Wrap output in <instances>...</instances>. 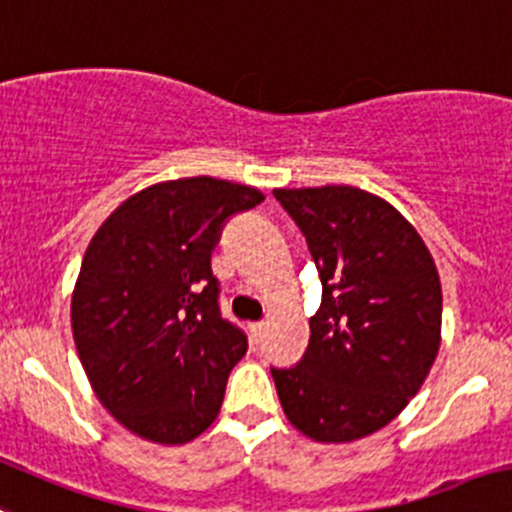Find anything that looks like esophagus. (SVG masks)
<instances>
[{"instance_id": "esophagus-1", "label": "esophagus", "mask_w": 512, "mask_h": 512, "mask_svg": "<svg viewBox=\"0 0 512 512\" xmlns=\"http://www.w3.org/2000/svg\"><path fill=\"white\" fill-rule=\"evenodd\" d=\"M265 322H255V325H250V337H252V342H255V345H260L262 342V337H265Z\"/></svg>"}]
</instances>
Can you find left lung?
I'll return each instance as SVG.
<instances>
[{"label":"left lung","mask_w":512,"mask_h":512,"mask_svg":"<svg viewBox=\"0 0 512 512\" xmlns=\"http://www.w3.org/2000/svg\"><path fill=\"white\" fill-rule=\"evenodd\" d=\"M305 235L322 282L310 342L270 367L287 420L317 443L385 428L420 390L440 347L443 292L415 227L347 185L275 190Z\"/></svg>","instance_id":"obj_1"}]
</instances>
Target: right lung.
<instances>
[{
	"label": "right lung",
	"instance_id": "right-lung-1",
	"mask_svg": "<svg viewBox=\"0 0 512 512\" xmlns=\"http://www.w3.org/2000/svg\"><path fill=\"white\" fill-rule=\"evenodd\" d=\"M255 187L187 177L137 192L84 252L72 295L79 360L104 408L162 445L205 433L247 335L220 310L212 250Z\"/></svg>",
	"mask_w": 512,
	"mask_h": 512
}]
</instances>
